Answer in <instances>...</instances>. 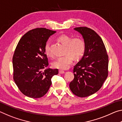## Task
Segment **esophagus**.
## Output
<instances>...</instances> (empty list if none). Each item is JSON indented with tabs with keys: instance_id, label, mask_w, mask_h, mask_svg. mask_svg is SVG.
I'll return each mask as SVG.
<instances>
[{
	"instance_id": "34e87169",
	"label": "esophagus",
	"mask_w": 122,
	"mask_h": 122,
	"mask_svg": "<svg viewBox=\"0 0 122 122\" xmlns=\"http://www.w3.org/2000/svg\"><path fill=\"white\" fill-rule=\"evenodd\" d=\"M59 72L60 74H63V73H65V71H62V70H59Z\"/></svg>"
}]
</instances>
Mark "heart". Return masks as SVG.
<instances>
[{
	"instance_id": "b5f03b06",
	"label": "heart",
	"mask_w": 122,
	"mask_h": 122,
	"mask_svg": "<svg viewBox=\"0 0 122 122\" xmlns=\"http://www.w3.org/2000/svg\"><path fill=\"white\" fill-rule=\"evenodd\" d=\"M57 40L66 45L65 53L63 56L58 57L52 63L53 67L59 69H67L73 62V59H79L84 55L86 50V44L81 37L76 36L71 38L67 35L63 34L57 38ZM45 53L48 57L53 56L49 43L45 46Z\"/></svg>"
}]
</instances>
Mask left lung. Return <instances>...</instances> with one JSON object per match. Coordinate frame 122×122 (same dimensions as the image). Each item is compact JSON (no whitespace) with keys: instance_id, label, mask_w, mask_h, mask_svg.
Returning a JSON list of instances; mask_svg holds the SVG:
<instances>
[{"instance_id":"obj_1","label":"left lung","mask_w":122,"mask_h":122,"mask_svg":"<svg viewBox=\"0 0 122 122\" xmlns=\"http://www.w3.org/2000/svg\"><path fill=\"white\" fill-rule=\"evenodd\" d=\"M74 30L82 35L86 50L82 59L74 67V80L69 87L72 92L85 97L100 89L108 76V55L101 37L86 27Z\"/></svg>"}]
</instances>
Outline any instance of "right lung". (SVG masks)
I'll return each mask as SVG.
<instances>
[{"mask_svg":"<svg viewBox=\"0 0 122 122\" xmlns=\"http://www.w3.org/2000/svg\"><path fill=\"white\" fill-rule=\"evenodd\" d=\"M54 31L37 28L27 32L20 39L12 59L13 80L20 92L26 96H44L51 84V77L57 69L46 68L49 65L45 46Z\"/></svg>","mask_w":122,"mask_h":122,"instance_id":"obj_1","label":"right lung"}]
</instances>
